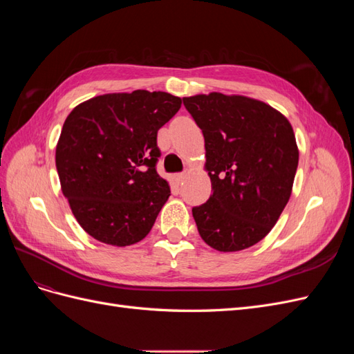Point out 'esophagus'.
<instances>
[{"label":"esophagus","mask_w":354,"mask_h":354,"mask_svg":"<svg viewBox=\"0 0 354 354\" xmlns=\"http://www.w3.org/2000/svg\"><path fill=\"white\" fill-rule=\"evenodd\" d=\"M185 178V173H176V174H173V180L176 181V183L178 185V183H181V180Z\"/></svg>","instance_id":"1"}]
</instances>
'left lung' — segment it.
Segmentation results:
<instances>
[{
    "instance_id": "obj_1",
    "label": "left lung",
    "mask_w": 354,
    "mask_h": 354,
    "mask_svg": "<svg viewBox=\"0 0 354 354\" xmlns=\"http://www.w3.org/2000/svg\"><path fill=\"white\" fill-rule=\"evenodd\" d=\"M183 103L205 138L212 195L192 209L201 238L220 252L260 242L292 192L298 146L286 116L239 94H196Z\"/></svg>"
}]
</instances>
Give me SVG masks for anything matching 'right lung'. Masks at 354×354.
I'll return each mask as SVG.
<instances>
[{"label": "right lung", "instance_id": "obj_1", "mask_svg": "<svg viewBox=\"0 0 354 354\" xmlns=\"http://www.w3.org/2000/svg\"><path fill=\"white\" fill-rule=\"evenodd\" d=\"M181 99L164 91L109 93L68 115L56 146L63 195L80 226L112 246L140 242L169 198L156 173L158 130Z\"/></svg>", "mask_w": 354, "mask_h": 354}]
</instances>
